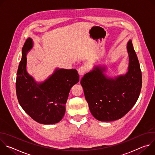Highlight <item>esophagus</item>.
I'll use <instances>...</instances> for the list:
<instances>
[{
	"label": "esophagus",
	"mask_w": 155,
	"mask_h": 155,
	"mask_svg": "<svg viewBox=\"0 0 155 155\" xmlns=\"http://www.w3.org/2000/svg\"><path fill=\"white\" fill-rule=\"evenodd\" d=\"M86 68L84 66H81L78 69V72L80 75V77H82L83 75H84V74L86 73Z\"/></svg>",
	"instance_id": "esophagus-1"
}]
</instances>
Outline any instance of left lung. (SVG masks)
Here are the masks:
<instances>
[{
	"mask_svg": "<svg viewBox=\"0 0 155 155\" xmlns=\"http://www.w3.org/2000/svg\"><path fill=\"white\" fill-rule=\"evenodd\" d=\"M127 72L114 79L104 74L105 68L97 66L82 77L80 83L93 116L99 121H112L124 117L136 103L142 87L139 62L130 40Z\"/></svg>",
	"mask_w": 155,
	"mask_h": 155,
	"instance_id": "1",
	"label": "left lung"
}]
</instances>
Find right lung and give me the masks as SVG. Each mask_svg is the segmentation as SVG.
<instances>
[{
	"label": "right lung",
	"mask_w": 155,
	"mask_h": 155,
	"mask_svg": "<svg viewBox=\"0 0 155 155\" xmlns=\"http://www.w3.org/2000/svg\"><path fill=\"white\" fill-rule=\"evenodd\" d=\"M33 47L28 38L22 48L16 81L18 102L25 112L40 124L59 122L65 112V104L71 87L79 81L75 69H57L45 81L37 83L26 71V55Z\"/></svg>",
	"instance_id": "add662e5"
}]
</instances>
